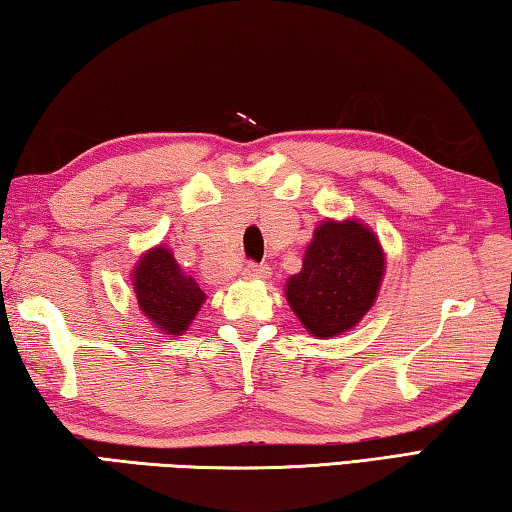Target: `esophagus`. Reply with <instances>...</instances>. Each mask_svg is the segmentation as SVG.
<instances>
[{
  "mask_svg": "<svg viewBox=\"0 0 512 512\" xmlns=\"http://www.w3.org/2000/svg\"><path fill=\"white\" fill-rule=\"evenodd\" d=\"M268 273H271L268 264L246 262V266H244V277H248V280H262V277H268Z\"/></svg>",
  "mask_w": 512,
  "mask_h": 512,
  "instance_id": "1",
  "label": "esophagus"
}]
</instances>
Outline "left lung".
<instances>
[{"label": "left lung", "instance_id": "obj_1", "mask_svg": "<svg viewBox=\"0 0 512 512\" xmlns=\"http://www.w3.org/2000/svg\"><path fill=\"white\" fill-rule=\"evenodd\" d=\"M384 275V250L357 221H325L314 232L287 300L311 334L336 336L366 316Z\"/></svg>", "mask_w": 512, "mask_h": 512}]
</instances>
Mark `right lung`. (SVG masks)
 Wrapping results in <instances>:
<instances>
[{"label":"right lung","instance_id":"add662e5","mask_svg":"<svg viewBox=\"0 0 512 512\" xmlns=\"http://www.w3.org/2000/svg\"><path fill=\"white\" fill-rule=\"evenodd\" d=\"M133 280L140 309L164 334H183L205 300L201 287L180 273L176 259L162 246L140 259Z\"/></svg>","mask_w":512,"mask_h":512}]
</instances>
